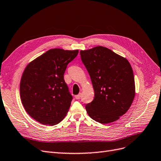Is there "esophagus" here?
<instances>
[{"label":"esophagus","mask_w":161,"mask_h":161,"mask_svg":"<svg viewBox=\"0 0 161 161\" xmlns=\"http://www.w3.org/2000/svg\"><path fill=\"white\" fill-rule=\"evenodd\" d=\"M81 96V93H80V94H79L78 95L75 96V99H76V100H79V99H80Z\"/></svg>","instance_id":"34e87169"}]
</instances>
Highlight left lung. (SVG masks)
Here are the masks:
<instances>
[{"label": "left lung", "instance_id": "1", "mask_svg": "<svg viewBox=\"0 0 161 161\" xmlns=\"http://www.w3.org/2000/svg\"><path fill=\"white\" fill-rule=\"evenodd\" d=\"M80 55L95 93L94 99L86 105L88 115L102 124L118 120L128 110L135 96L129 61L102 46L81 50Z\"/></svg>", "mask_w": 161, "mask_h": 161}]
</instances>
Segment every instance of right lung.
Returning a JSON list of instances; mask_svg holds the SVG:
<instances>
[{"instance_id": "obj_1", "label": "right lung", "mask_w": 161, "mask_h": 161, "mask_svg": "<svg viewBox=\"0 0 161 161\" xmlns=\"http://www.w3.org/2000/svg\"><path fill=\"white\" fill-rule=\"evenodd\" d=\"M78 52L52 49L26 67L20 83V99L26 112L36 121L53 126L66 116L73 97L64 75Z\"/></svg>"}]
</instances>
